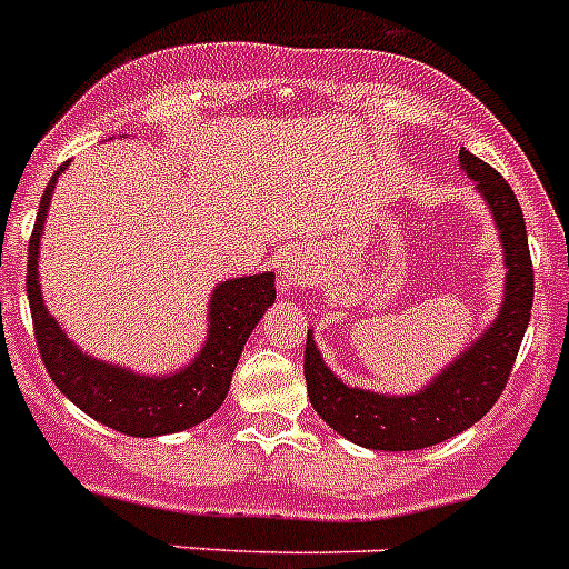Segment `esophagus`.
Segmentation results:
<instances>
[{
  "instance_id": "34e87169",
  "label": "esophagus",
  "mask_w": 569,
  "mask_h": 569,
  "mask_svg": "<svg viewBox=\"0 0 569 569\" xmlns=\"http://www.w3.org/2000/svg\"><path fill=\"white\" fill-rule=\"evenodd\" d=\"M316 276V262L310 259V253H293V257L284 262V270H281V279H284V288L290 290H305L307 284Z\"/></svg>"
}]
</instances>
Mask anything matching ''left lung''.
I'll return each instance as SVG.
<instances>
[{
	"instance_id": "1",
	"label": "left lung",
	"mask_w": 569,
	"mask_h": 569,
	"mask_svg": "<svg viewBox=\"0 0 569 569\" xmlns=\"http://www.w3.org/2000/svg\"><path fill=\"white\" fill-rule=\"evenodd\" d=\"M460 169L491 211L502 244V301L491 325L460 349L423 387L406 395L352 387L327 367L312 330H307L305 380L312 409L356 446L372 451H417L460 435L488 415L508 383L533 307V264L522 208L502 174L460 149Z\"/></svg>"
}]
</instances>
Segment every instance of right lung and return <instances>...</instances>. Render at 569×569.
Returning <instances> with one entry per match:
<instances>
[{"label":"right lung","mask_w":569,"mask_h":569,"mask_svg":"<svg viewBox=\"0 0 569 569\" xmlns=\"http://www.w3.org/2000/svg\"><path fill=\"white\" fill-rule=\"evenodd\" d=\"M67 166L70 163L61 166L47 182L28 248V299L41 361L61 395H67L83 415L121 435L163 437L194 429L228 398L244 341L262 321L264 310L276 301V273L264 270V273L220 281L208 299L206 341L197 349V356L180 369L149 375L83 352L67 336L61 321H56L53 312L47 310L39 281L47 211L53 202L56 182Z\"/></svg>","instance_id":"right-lung-1"}]
</instances>
